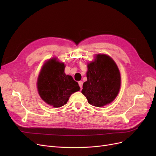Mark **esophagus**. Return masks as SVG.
Instances as JSON below:
<instances>
[{
    "mask_svg": "<svg viewBox=\"0 0 156 156\" xmlns=\"http://www.w3.org/2000/svg\"><path fill=\"white\" fill-rule=\"evenodd\" d=\"M83 81H79V85L80 88H81V89H82V88H83Z\"/></svg>",
    "mask_w": 156,
    "mask_h": 156,
    "instance_id": "obj_1",
    "label": "esophagus"
}]
</instances>
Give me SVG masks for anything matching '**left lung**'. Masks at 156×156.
Instances as JSON below:
<instances>
[{
  "label": "left lung",
  "mask_w": 156,
  "mask_h": 156,
  "mask_svg": "<svg viewBox=\"0 0 156 156\" xmlns=\"http://www.w3.org/2000/svg\"><path fill=\"white\" fill-rule=\"evenodd\" d=\"M87 67V81L83 83L81 92L89 104L101 107L111 103L121 84L120 73L115 61L108 55L98 54Z\"/></svg>",
  "instance_id": "left-lung-1"
}]
</instances>
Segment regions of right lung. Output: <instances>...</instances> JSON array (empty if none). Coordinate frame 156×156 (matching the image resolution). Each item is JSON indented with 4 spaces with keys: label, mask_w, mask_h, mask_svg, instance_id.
<instances>
[{
    "label": "right lung",
    "mask_w": 156,
    "mask_h": 156,
    "mask_svg": "<svg viewBox=\"0 0 156 156\" xmlns=\"http://www.w3.org/2000/svg\"><path fill=\"white\" fill-rule=\"evenodd\" d=\"M65 65L56 58L44 64L37 81L39 95L46 103L54 107L66 104L72 94L80 90L78 83L64 73Z\"/></svg>",
    "instance_id": "right-lung-1"
}]
</instances>
